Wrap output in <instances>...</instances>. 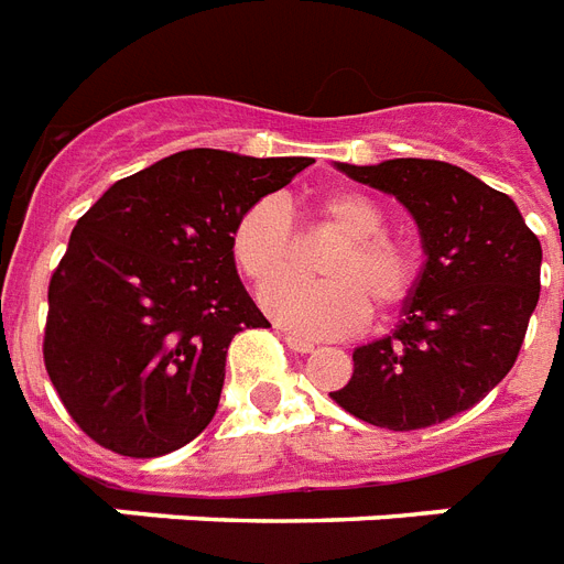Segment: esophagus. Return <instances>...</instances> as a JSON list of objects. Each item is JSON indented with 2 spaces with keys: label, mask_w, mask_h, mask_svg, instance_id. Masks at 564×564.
<instances>
[{
  "label": "esophagus",
  "mask_w": 564,
  "mask_h": 564,
  "mask_svg": "<svg viewBox=\"0 0 564 564\" xmlns=\"http://www.w3.org/2000/svg\"><path fill=\"white\" fill-rule=\"evenodd\" d=\"M283 343L290 345L292 351H299V354H310L313 348H316V343H310V339H304V336L286 334V330H283Z\"/></svg>",
  "instance_id": "1"
}]
</instances>
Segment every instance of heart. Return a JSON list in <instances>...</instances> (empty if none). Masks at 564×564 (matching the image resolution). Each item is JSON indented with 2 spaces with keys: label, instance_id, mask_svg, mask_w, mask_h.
I'll list each match as a JSON object with an SVG mask.
<instances>
[{
  "label": "heart",
  "instance_id": "1",
  "mask_svg": "<svg viewBox=\"0 0 564 564\" xmlns=\"http://www.w3.org/2000/svg\"><path fill=\"white\" fill-rule=\"evenodd\" d=\"M318 216L343 239L318 260L325 278H286L265 290V310L281 325L304 336L351 334L369 316V304L392 310L410 299L419 263L406 242L386 234V213L371 195L334 189L318 202ZM230 257L257 286L281 278L295 257L290 210L278 198L248 204L230 230Z\"/></svg>",
  "mask_w": 564,
  "mask_h": 564
}]
</instances>
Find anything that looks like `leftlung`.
<instances>
[{
    "mask_svg": "<svg viewBox=\"0 0 564 564\" xmlns=\"http://www.w3.org/2000/svg\"><path fill=\"white\" fill-rule=\"evenodd\" d=\"M394 195L419 225L424 265L389 336L354 351L330 392L386 430H421L471 410L516 366L542 290V242L507 193L442 161L336 163Z\"/></svg>",
    "mask_w": 564,
    "mask_h": 564,
    "instance_id": "8db88e82",
    "label": "left lung"
}]
</instances>
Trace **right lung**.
Wrapping results in <instances>:
<instances>
[{
    "label": "right lung",
    "mask_w": 564,
    "mask_h": 564,
    "mask_svg": "<svg viewBox=\"0 0 564 564\" xmlns=\"http://www.w3.org/2000/svg\"><path fill=\"white\" fill-rule=\"evenodd\" d=\"M310 163L187 149L78 219L48 281L43 360L93 442L152 459L210 424L230 339L269 327L230 257L234 221Z\"/></svg>",
    "instance_id": "1"
}]
</instances>
